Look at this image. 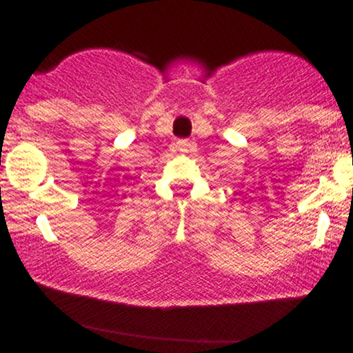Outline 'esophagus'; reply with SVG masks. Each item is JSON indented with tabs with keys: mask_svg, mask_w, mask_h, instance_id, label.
I'll return each mask as SVG.
<instances>
[{
	"mask_svg": "<svg viewBox=\"0 0 353 353\" xmlns=\"http://www.w3.org/2000/svg\"><path fill=\"white\" fill-rule=\"evenodd\" d=\"M178 150H181V152H193L194 150V143H192V142H188V140H178Z\"/></svg>",
	"mask_w": 353,
	"mask_h": 353,
	"instance_id": "esophagus-1",
	"label": "esophagus"
}]
</instances>
